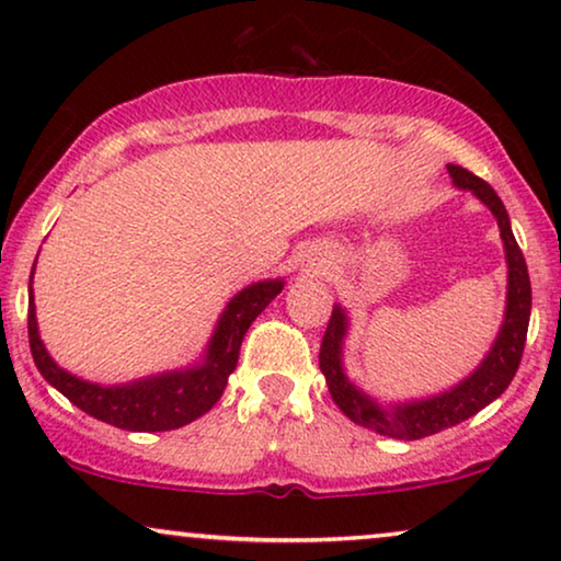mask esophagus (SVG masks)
Returning <instances> with one entry per match:
<instances>
[{
  "instance_id": "obj_1",
  "label": "esophagus",
  "mask_w": 561,
  "mask_h": 561,
  "mask_svg": "<svg viewBox=\"0 0 561 561\" xmlns=\"http://www.w3.org/2000/svg\"><path fill=\"white\" fill-rule=\"evenodd\" d=\"M329 265H332V260H329V257H319V263H317L319 271H327Z\"/></svg>"
}]
</instances>
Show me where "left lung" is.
Returning a JSON list of instances; mask_svg holds the SVG:
<instances>
[{
    "label": "left lung",
    "mask_w": 561,
    "mask_h": 561,
    "mask_svg": "<svg viewBox=\"0 0 561 561\" xmlns=\"http://www.w3.org/2000/svg\"><path fill=\"white\" fill-rule=\"evenodd\" d=\"M447 171L451 175V183L457 188L472 191L493 211L497 227H501L505 263H508V296H505L503 324L493 347L482 357V363L474 367V373L459 380L457 386L444 390V393L388 405L378 403L365 390H359L347 378V373H344L342 344L350 329V317L340 304H334L332 319H329L319 352V367L327 378L329 393H332L334 403L340 405L344 416L382 436H393V439L405 442L424 439V436H432L442 432V428L462 424V421L485 409L488 403H493L511 386L513 375L518 370L526 344L528 319H531V280H528L524 252H520L516 237H513L508 211H505L501 196L490 188V183L478 179V175L462 165L449 163Z\"/></svg>",
    "instance_id": "1"
}]
</instances>
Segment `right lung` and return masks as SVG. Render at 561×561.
Segmentation results:
<instances>
[{"label": "right lung", "mask_w": 561, "mask_h": 561, "mask_svg": "<svg viewBox=\"0 0 561 561\" xmlns=\"http://www.w3.org/2000/svg\"><path fill=\"white\" fill-rule=\"evenodd\" d=\"M35 273V265H33ZM283 290V278L257 280L242 288L214 327V334L206 344L198 363L181 370L148 375V378L122 382V386H99L83 378H76L48 355L37 332L33 275L27 288V334L30 352L37 370L53 388L60 390L68 401L87 411L104 424H112L127 432H171L204 416L225 393L229 375L234 373L244 334L252 321L265 311V306Z\"/></svg>", "instance_id": "obj_1"}]
</instances>
